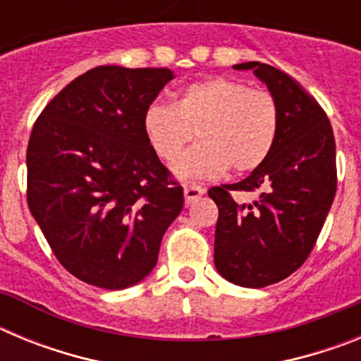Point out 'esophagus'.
Returning <instances> with one entry per match:
<instances>
[{"label": "esophagus", "instance_id": "34e87169", "mask_svg": "<svg viewBox=\"0 0 361 361\" xmlns=\"http://www.w3.org/2000/svg\"><path fill=\"white\" fill-rule=\"evenodd\" d=\"M204 193H206V190L199 186V184H188V186H184V200H186V204L195 202Z\"/></svg>", "mask_w": 361, "mask_h": 361}]
</instances>
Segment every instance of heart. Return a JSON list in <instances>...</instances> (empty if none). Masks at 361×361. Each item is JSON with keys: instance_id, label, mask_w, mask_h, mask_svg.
Returning <instances> with one entry per match:
<instances>
[{"instance_id": "1", "label": "heart", "mask_w": 361, "mask_h": 361, "mask_svg": "<svg viewBox=\"0 0 361 361\" xmlns=\"http://www.w3.org/2000/svg\"><path fill=\"white\" fill-rule=\"evenodd\" d=\"M279 104L269 92L251 90L229 78L191 82L178 92L173 104L152 103L142 114V132L149 148L173 164L183 180L216 178L231 168L250 173L267 161L279 137Z\"/></svg>"}]
</instances>
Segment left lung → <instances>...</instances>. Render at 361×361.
<instances>
[{
    "mask_svg": "<svg viewBox=\"0 0 361 361\" xmlns=\"http://www.w3.org/2000/svg\"><path fill=\"white\" fill-rule=\"evenodd\" d=\"M233 68L253 70L280 114L267 161L240 183L208 191L219 208L216 271L235 286L257 289L288 279L314 247L336 193V145L317 99L288 73L258 61ZM231 189L259 197L240 204Z\"/></svg>",
    "mask_w": 361,
    "mask_h": 361,
    "instance_id": "8db88e82",
    "label": "left lung"
}]
</instances>
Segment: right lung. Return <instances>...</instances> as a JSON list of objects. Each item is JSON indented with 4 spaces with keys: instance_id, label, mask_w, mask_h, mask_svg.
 <instances>
[{
    "instance_id": "add662e5",
    "label": "right lung",
    "mask_w": 361,
    "mask_h": 361,
    "mask_svg": "<svg viewBox=\"0 0 361 361\" xmlns=\"http://www.w3.org/2000/svg\"><path fill=\"white\" fill-rule=\"evenodd\" d=\"M173 78L170 68L97 66L66 85L32 128L28 208L63 267L95 288L145 280L183 212V188L142 132V114Z\"/></svg>"
}]
</instances>
